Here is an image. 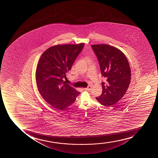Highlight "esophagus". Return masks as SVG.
Here are the masks:
<instances>
[{"instance_id": "esophagus-1", "label": "esophagus", "mask_w": 158, "mask_h": 158, "mask_svg": "<svg viewBox=\"0 0 158 158\" xmlns=\"http://www.w3.org/2000/svg\"><path fill=\"white\" fill-rule=\"evenodd\" d=\"M91 88H92V87H91V86H88V87L84 89V90H86V91H91Z\"/></svg>"}]
</instances>
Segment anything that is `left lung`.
Here are the masks:
<instances>
[{
	"label": "left lung",
	"mask_w": 158,
	"mask_h": 158,
	"mask_svg": "<svg viewBox=\"0 0 158 158\" xmlns=\"http://www.w3.org/2000/svg\"><path fill=\"white\" fill-rule=\"evenodd\" d=\"M99 63L102 76L107 78V84L102 83V93L96 99L102 105L112 106L119 102L131 82L130 65L121 51L106 44L92 45Z\"/></svg>",
	"instance_id": "8db88e82"
}]
</instances>
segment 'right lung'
<instances>
[{
    "mask_svg": "<svg viewBox=\"0 0 158 158\" xmlns=\"http://www.w3.org/2000/svg\"><path fill=\"white\" fill-rule=\"evenodd\" d=\"M84 43L56 45L42 54L37 64L35 80L44 99L58 110H64L75 102L79 92L63 78L71 69Z\"/></svg>",
    "mask_w": 158,
    "mask_h": 158,
    "instance_id": "add662e5",
    "label": "right lung"
}]
</instances>
